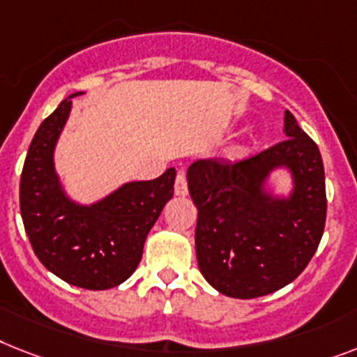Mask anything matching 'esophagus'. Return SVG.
Returning a JSON list of instances; mask_svg holds the SVG:
<instances>
[{"instance_id": "esophagus-1", "label": "esophagus", "mask_w": 357, "mask_h": 357, "mask_svg": "<svg viewBox=\"0 0 357 357\" xmlns=\"http://www.w3.org/2000/svg\"><path fill=\"white\" fill-rule=\"evenodd\" d=\"M175 195L178 197H185L188 195V181H185L184 172L176 173L175 178Z\"/></svg>"}]
</instances>
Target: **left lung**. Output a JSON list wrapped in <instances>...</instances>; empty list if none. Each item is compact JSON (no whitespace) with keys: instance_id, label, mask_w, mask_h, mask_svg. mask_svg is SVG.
Instances as JSON below:
<instances>
[{"instance_id":"8db88e82","label":"left lung","mask_w":357,"mask_h":357,"mask_svg":"<svg viewBox=\"0 0 357 357\" xmlns=\"http://www.w3.org/2000/svg\"><path fill=\"white\" fill-rule=\"evenodd\" d=\"M287 140L243 160L191 164L188 188L197 206L195 248L200 273L220 294L268 296L310 263L326 220L325 169L317 144L284 114ZM288 165L296 190L288 201L260 193L270 169Z\"/></svg>"}]
</instances>
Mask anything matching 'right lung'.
<instances>
[{
	"label": "right lung",
	"mask_w": 357,
	"mask_h": 357,
	"mask_svg": "<svg viewBox=\"0 0 357 357\" xmlns=\"http://www.w3.org/2000/svg\"><path fill=\"white\" fill-rule=\"evenodd\" d=\"M73 96L32 138L20 181V211L32 250L47 270L75 287L107 290L137 270L147 234L173 197L176 173L172 167L155 181L129 182L91 208L73 204L52 167Z\"/></svg>",
	"instance_id": "1"
}]
</instances>
